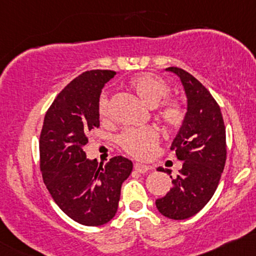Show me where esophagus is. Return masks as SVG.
<instances>
[{"instance_id":"obj_1","label":"esophagus","mask_w":256,"mask_h":256,"mask_svg":"<svg viewBox=\"0 0 256 256\" xmlns=\"http://www.w3.org/2000/svg\"><path fill=\"white\" fill-rule=\"evenodd\" d=\"M134 169L136 172H140V174H146L148 172V171L150 170V166H147V165L144 164H140V162H136V164L134 165Z\"/></svg>"}]
</instances>
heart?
I'll use <instances>...</instances> for the list:
<instances>
[{"label":"heart","instance_id":"1","mask_svg":"<svg viewBox=\"0 0 256 256\" xmlns=\"http://www.w3.org/2000/svg\"><path fill=\"white\" fill-rule=\"evenodd\" d=\"M128 86L140 100L150 108L158 106L170 94L169 84L152 72L134 75L128 80ZM98 114L100 118H106L109 115V98L106 94H100L98 100ZM156 116L168 128H178L186 120V108L178 100L167 98L158 106ZM159 140L158 130L150 126L126 128L118 136V144L134 158L148 159L156 153Z\"/></svg>","mask_w":256,"mask_h":256}]
</instances>
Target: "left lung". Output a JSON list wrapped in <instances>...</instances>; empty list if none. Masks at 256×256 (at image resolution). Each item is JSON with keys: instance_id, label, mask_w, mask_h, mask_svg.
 I'll use <instances>...</instances> for the list:
<instances>
[{"instance_id": "1", "label": "left lung", "mask_w": 256, "mask_h": 256, "mask_svg": "<svg viewBox=\"0 0 256 256\" xmlns=\"http://www.w3.org/2000/svg\"><path fill=\"white\" fill-rule=\"evenodd\" d=\"M169 72L181 78L188 106L186 120L176 134L175 150L182 169L172 180V188L156 199L160 214L174 220L196 215L214 196L226 162V128L220 106L203 84L186 70L170 66ZM159 171L170 170L159 168Z\"/></svg>"}]
</instances>
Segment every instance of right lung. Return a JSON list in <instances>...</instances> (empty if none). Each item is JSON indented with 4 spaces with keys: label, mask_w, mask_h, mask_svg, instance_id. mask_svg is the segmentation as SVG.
<instances>
[{
    "label": "right lung",
    "mask_w": 256,
    "mask_h": 256,
    "mask_svg": "<svg viewBox=\"0 0 256 256\" xmlns=\"http://www.w3.org/2000/svg\"><path fill=\"white\" fill-rule=\"evenodd\" d=\"M114 70H90L60 92L46 112L40 134V170L53 200L70 218L100 226L116 214L122 184L132 162L122 156L106 164L86 159L84 146L100 128L98 100Z\"/></svg>",
    "instance_id": "add662e5"
}]
</instances>
